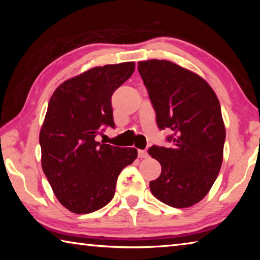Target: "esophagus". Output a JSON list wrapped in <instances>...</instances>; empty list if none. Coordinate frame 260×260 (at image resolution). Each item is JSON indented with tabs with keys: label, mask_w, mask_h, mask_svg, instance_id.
Here are the masks:
<instances>
[{
	"label": "esophagus",
	"mask_w": 260,
	"mask_h": 260,
	"mask_svg": "<svg viewBox=\"0 0 260 260\" xmlns=\"http://www.w3.org/2000/svg\"><path fill=\"white\" fill-rule=\"evenodd\" d=\"M138 153H139V157L140 158H147L149 156L148 152L146 150H139Z\"/></svg>",
	"instance_id": "esophagus-1"
}]
</instances>
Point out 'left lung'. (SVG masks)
Returning a JSON list of instances; mask_svg holds the SVG:
<instances>
[{"instance_id": "8db88e82", "label": "left lung", "mask_w": 260, "mask_h": 260, "mask_svg": "<svg viewBox=\"0 0 260 260\" xmlns=\"http://www.w3.org/2000/svg\"><path fill=\"white\" fill-rule=\"evenodd\" d=\"M138 70L158 127L172 133V147L148 151L161 166L150 190L162 203L189 208L210 191L222 164L226 129L219 100L203 78L170 60L139 61Z\"/></svg>"}]
</instances>
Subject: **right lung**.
Listing matches in <instances>:
<instances>
[{"label": "right lung", "instance_id": "obj_1", "mask_svg": "<svg viewBox=\"0 0 260 260\" xmlns=\"http://www.w3.org/2000/svg\"><path fill=\"white\" fill-rule=\"evenodd\" d=\"M134 69V61L93 68L64 81L50 98L39 136L41 165L57 200L73 213L107 205L118 175L138 157L135 148L95 140L104 126L114 127L111 96Z\"/></svg>", "mask_w": 260, "mask_h": 260}]
</instances>
